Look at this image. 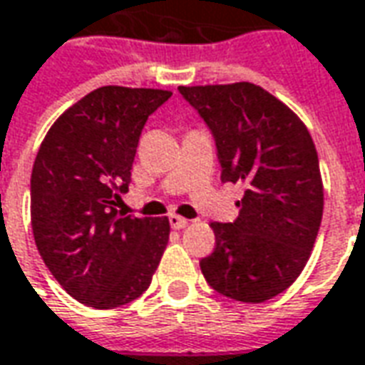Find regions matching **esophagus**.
Masks as SVG:
<instances>
[{"instance_id":"1","label":"esophagus","mask_w":365,"mask_h":365,"mask_svg":"<svg viewBox=\"0 0 365 365\" xmlns=\"http://www.w3.org/2000/svg\"><path fill=\"white\" fill-rule=\"evenodd\" d=\"M170 225L174 227V229H183V227L190 225V221L180 217V215H170Z\"/></svg>"}]
</instances>
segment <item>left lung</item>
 <instances>
[{
  "label": "left lung",
  "mask_w": 365,
  "mask_h": 365,
  "mask_svg": "<svg viewBox=\"0 0 365 365\" xmlns=\"http://www.w3.org/2000/svg\"><path fill=\"white\" fill-rule=\"evenodd\" d=\"M211 130L223 182L245 183L233 223L213 221V253L200 267L209 287L259 304L297 280L322 221L324 187L304 122L253 83L180 86Z\"/></svg>",
  "instance_id": "left-lung-1"
}]
</instances>
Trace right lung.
Wrapping results in <instances>:
<instances>
[{
	"label": "right lung",
	"mask_w": 365,
	"mask_h": 365,
	"mask_svg": "<svg viewBox=\"0 0 365 365\" xmlns=\"http://www.w3.org/2000/svg\"><path fill=\"white\" fill-rule=\"evenodd\" d=\"M160 88L101 86L58 116L31 172V227L41 259L86 307L128 304L152 282L170 239L168 217H120L148 116Z\"/></svg>",
	"instance_id": "1"
}]
</instances>
